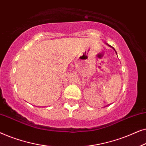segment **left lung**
<instances>
[{"instance_id":"obj_1","label":"left lung","mask_w":146,"mask_h":146,"mask_svg":"<svg viewBox=\"0 0 146 146\" xmlns=\"http://www.w3.org/2000/svg\"><path fill=\"white\" fill-rule=\"evenodd\" d=\"M113 49H114V48H113ZM116 54H117V53H116Z\"/></svg>"}]
</instances>
